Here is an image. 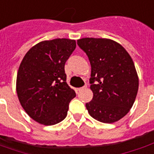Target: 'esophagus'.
I'll use <instances>...</instances> for the list:
<instances>
[{"mask_svg": "<svg viewBox=\"0 0 154 154\" xmlns=\"http://www.w3.org/2000/svg\"><path fill=\"white\" fill-rule=\"evenodd\" d=\"M86 88H87V86H84V87H79V88H77V91H82L83 89H86Z\"/></svg>", "mask_w": 154, "mask_h": 154, "instance_id": "1", "label": "esophagus"}]
</instances>
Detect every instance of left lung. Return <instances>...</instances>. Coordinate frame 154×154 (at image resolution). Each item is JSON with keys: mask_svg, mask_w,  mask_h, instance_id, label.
<instances>
[{"mask_svg": "<svg viewBox=\"0 0 154 154\" xmlns=\"http://www.w3.org/2000/svg\"><path fill=\"white\" fill-rule=\"evenodd\" d=\"M77 45L91 67L93 98L86 104L88 112L100 122L118 121L131 109L139 89L132 58L120 44L108 38H83L77 40Z\"/></svg>", "mask_w": 154, "mask_h": 154, "instance_id": "left-lung-1", "label": "left lung"}]
</instances>
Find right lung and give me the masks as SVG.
Returning a JSON list of instances; mask_svg holds the SVG:
<instances>
[{
	"label": "right lung",
	"instance_id": "right-lung-1",
	"mask_svg": "<svg viewBox=\"0 0 154 154\" xmlns=\"http://www.w3.org/2000/svg\"><path fill=\"white\" fill-rule=\"evenodd\" d=\"M76 41L56 38L38 43L25 54L19 67L16 91L32 119L44 125L63 120L76 93L67 82L64 66Z\"/></svg>",
	"mask_w": 154,
	"mask_h": 154
}]
</instances>
